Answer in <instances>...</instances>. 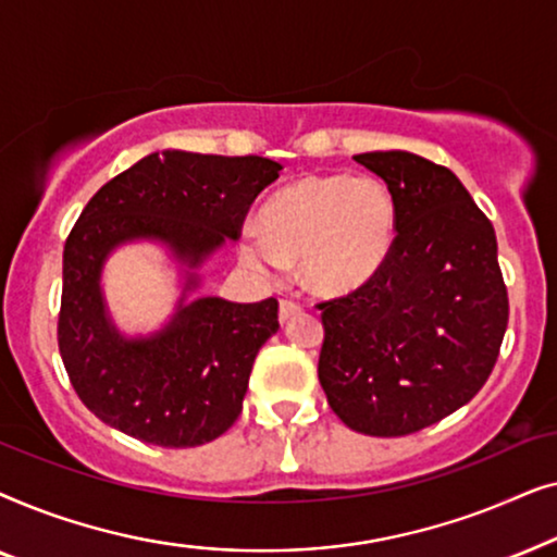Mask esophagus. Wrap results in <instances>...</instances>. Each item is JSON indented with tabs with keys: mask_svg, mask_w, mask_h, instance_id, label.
Masks as SVG:
<instances>
[{
	"mask_svg": "<svg viewBox=\"0 0 557 557\" xmlns=\"http://www.w3.org/2000/svg\"><path fill=\"white\" fill-rule=\"evenodd\" d=\"M301 311V304H296V301H292V299H284L278 304V317H281V322H288V319L292 317H296Z\"/></svg>",
	"mask_w": 557,
	"mask_h": 557,
	"instance_id": "34e87169",
	"label": "esophagus"
}]
</instances>
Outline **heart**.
I'll use <instances>...</instances> for the list:
<instances>
[{"instance_id": "b5f03b06", "label": "heart", "mask_w": 557, "mask_h": 557, "mask_svg": "<svg viewBox=\"0 0 557 557\" xmlns=\"http://www.w3.org/2000/svg\"><path fill=\"white\" fill-rule=\"evenodd\" d=\"M398 210L385 182L324 174L304 177L263 202L258 225H243V263L276 276L301 265L314 294H352L377 276L395 246Z\"/></svg>"}]
</instances>
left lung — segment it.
<instances>
[{
	"mask_svg": "<svg viewBox=\"0 0 557 557\" xmlns=\"http://www.w3.org/2000/svg\"><path fill=\"white\" fill-rule=\"evenodd\" d=\"M398 210L393 253L357 292L322 301L319 383L342 423L408 436L474 398L492 375L509 301L497 235L446 166L368 151Z\"/></svg>",
	"mask_w": 557,
	"mask_h": 557,
	"instance_id": "left-lung-1",
	"label": "left lung"
}]
</instances>
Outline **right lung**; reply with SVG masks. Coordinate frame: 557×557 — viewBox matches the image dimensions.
I'll use <instances>...</instances> for the list:
<instances>
[{
  "label": "right lung",
  "instance_id": "1",
  "mask_svg": "<svg viewBox=\"0 0 557 557\" xmlns=\"http://www.w3.org/2000/svg\"><path fill=\"white\" fill-rule=\"evenodd\" d=\"M265 157H218L164 149L98 189L63 250L58 347L90 413L111 429L164 448L202 446L238 421L253 360L278 330V301H185L162 330L124 337L106 309L101 273L113 248L157 240L187 269H200L225 238L240 235L248 208L278 180Z\"/></svg>",
  "mask_w": 557,
  "mask_h": 557
}]
</instances>
